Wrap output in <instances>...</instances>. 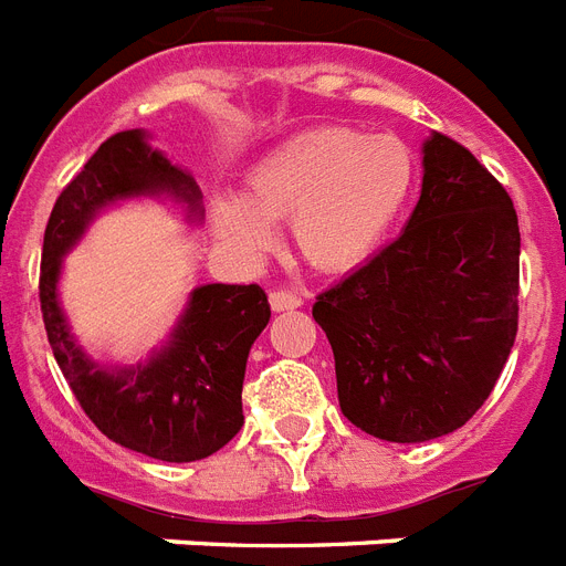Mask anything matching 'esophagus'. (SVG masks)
I'll use <instances>...</instances> for the list:
<instances>
[{
  "label": "esophagus",
  "mask_w": 566,
  "mask_h": 566,
  "mask_svg": "<svg viewBox=\"0 0 566 566\" xmlns=\"http://www.w3.org/2000/svg\"><path fill=\"white\" fill-rule=\"evenodd\" d=\"M272 310L274 312H286V310H297L303 303V297L297 292H289V289H277V292H272Z\"/></svg>",
  "instance_id": "esophagus-1"
}]
</instances>
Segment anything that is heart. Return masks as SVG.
Returning <instances> with one entry per match:
<instances>
[{
    "label": "heart",
    "instance_id": "b5f03b06",
    "mask_svg": "<svg viewBox=\"0 0 566 566\" xmlns=\"http://www.w3.org/2000/svg\"><path fill=\"white\" fill-rule=\"evenodd\" d=\"M413 181V156L396 135L324 126L289 138L245 176V199L217 196L210 222L242 254L272 249V222L292 219L294 245L321 272L370 256Z\"/></svg>",
    "mask_w": 566,
    "mask_h": 566
}]
</instances>
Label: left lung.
<instances>
[{
    "label": "left lung",
    "mask_w": 566,
    "mask_h": 566,
    "mask_svg": "<svg viewBox=\"0 0 566 566\" xmlns=\"http://www.w3.org/2000/svg\"><path fill=\"white\" fill-rule=\"evenodd\" d=\"M408 228L315 297L333 344L340 413L387 442L469 422L517 335L521 231L506 188L460 142H424Z\"/></svg>",
    "instance_id": "1"
}]
</instances>
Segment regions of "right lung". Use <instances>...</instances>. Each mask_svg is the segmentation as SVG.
I'll list each match as a JSON object with an SVG mask.
<instances>
[{
	"instance_id": "1",
	"label": "right lung",
	"mask_w": 566,
	"mask_h": 566,
	"mask_svg": "<svg viewBox=\"0 0 566 566\" xmlns=\"http://www.w3.org/2000/svg\"><path fill=\"white\" fill-rule=\"evenodd\" d=\"M179 196L196 210V181L149 149L142 129L106 138L51 208L40 263V310L60 370L101 433L165 462L205 460L242 428V378L249 349L272 306L256 283L196 289L172 340L129 370L97 367L69 335L57 306L60 256L104 205L138 193Z\"/></svg>"
}]
</instances>
